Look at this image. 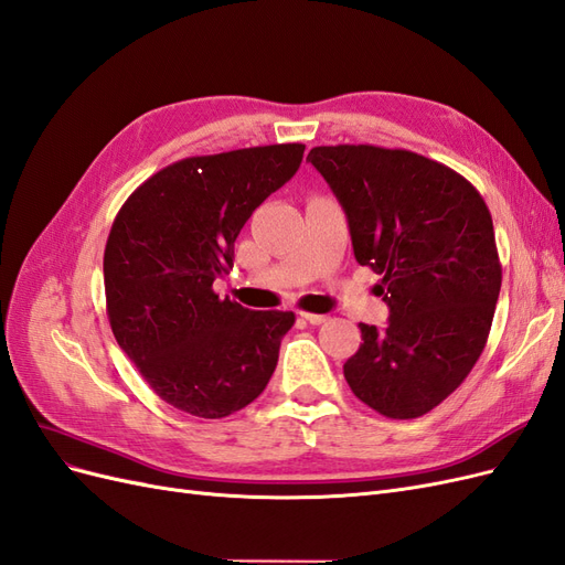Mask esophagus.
I'll return each instance as SVG.
<instances>
[{"mask_svg":"<svg viewBox=\"0 0 565 565\" xmlns=\"http://www.w3.org/2000/svg\"><path fill=\"white\" fill-rule=\"evenodd\" d=\"M301 318L309 320L311 324H322L324 320H328V316H322V313H301Z\"/></svg>","mask_w":565,"mask_h":565,"instance_id":"1","label":"esophagus"}]
</instances>
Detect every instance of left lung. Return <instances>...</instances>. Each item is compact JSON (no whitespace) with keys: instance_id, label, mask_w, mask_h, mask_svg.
Here are the masks:
<instances>
[{"instance_id":"1","label":"left lung","mask_w":565,"mask_h":565,"mask_svg":"<svg viewBox=\"0 0 565 565\" xmlns=\"http://www.w3.org/2000/svg\"><path fill=\"white\" fill-rule=\"evenodd\" d=\"M309 160L349 218L355 262L388 306L344 363L351 391L391 419L429 413L481 358L502 287L492 216L450 167L409 150L318 146Z\"/></svg>"}]
</instances>
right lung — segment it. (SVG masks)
<instances>
[{"mask_svg":"<svg viewBox=\"0 0 565 565\" xmlns=\"http://www.w3.org/2000/svg\"><path fill=\"white\" fill-rule=\"evenodd\" d=\"M301 143L185 158L160 169L117 212L104 254L113 334L162 401L228 417L266 388L292 311H249L212 289L235 237L297 174Z\"/></svg>","mask_w":565,"mask_h":565,"instance_id":"right-lung-1","label":"right lung"}]
</instances>
